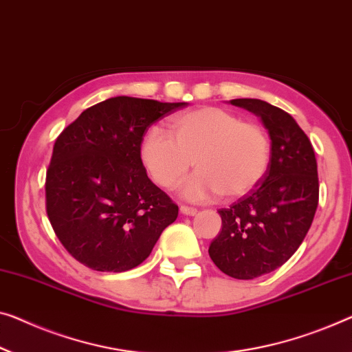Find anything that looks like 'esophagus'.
Listing matches in <instances>:
<instances>
[{
	"instance_id": "esophagus-1",
	"label": "esophagus",
	"mask_w": 352,
	"mask_h": 352,
	"mask_svg": "<svg viewBox=\"0 0 352 352\" xmlns=\"http://www.w3.org/2000/svg\"><path fill=\"white\" fill-rule=\"evenodd\" d=\"M180 212H182L183 214H196V213H197V210H196V208H194V207L182 206V207H180Z\"/></svg>"
}]
</instances>
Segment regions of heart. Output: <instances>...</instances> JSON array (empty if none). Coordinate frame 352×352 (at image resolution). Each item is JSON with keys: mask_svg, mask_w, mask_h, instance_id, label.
I'll use <instances>...</instances> for the list:
<instances>
[{"mask_svg": "<svg viewBox=\"0 0 352 352\" xmlns=\"http://www.w3.org/2000/svg\"><path fill=\"white\" fill-rule=\"evenodd\" d=\"M170 134L146 131L140 156L156 185L174 190L191 170L197 174L183 188L191 201L221 194L242 197L254 190L270 166L272 145L265 129L246 123L224 109L202 107L170 120Z\"/></svg>", "mask_w": 352, "mask_h": 352, "instance_id": "obj_1", "label": "heart"}]
</instances>
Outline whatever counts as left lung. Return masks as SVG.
I'll list each match as a JSON object with an SVG mask.
<instances>
[{"label": "left lung", "mask_w": 352, "mask_h": 352, "mask_svg": "<svg viewBox=\"0 0 352 352\" xmlns=\"http://www.w3.org/2000/svg\"><path fill=\"white\" fill-rule=\"evenodd\" d=\"M258 115L272 140L269 170L253 191L219 208L221 230L208 254L223 274L253 280L270 274L296 253L319 201L313 145L289 113L261 99H232Z\"/></svg>", "instance_id": "8db88e82"}]
</instances>
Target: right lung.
I'll list each match as a JSON object with an SVG mask.
<instances>
[{"instance_id": "right-lung-1", "label": "right lung", "mask_w": 352, "mask_h": 352, "mask_svg": "<svg viewBox=\"0 0 352 352\" xmlns=\"http://www.w3.org/2000/svg\"><path fill=\"white\" fill-rule=\"evenodd\" d=\"M185 106L110 98L83 110L56 138L45 178L47 217L80 264L134 269L177 219V204L146 175L140 145L151 124Z\"/></svg>"}]
</instances>
